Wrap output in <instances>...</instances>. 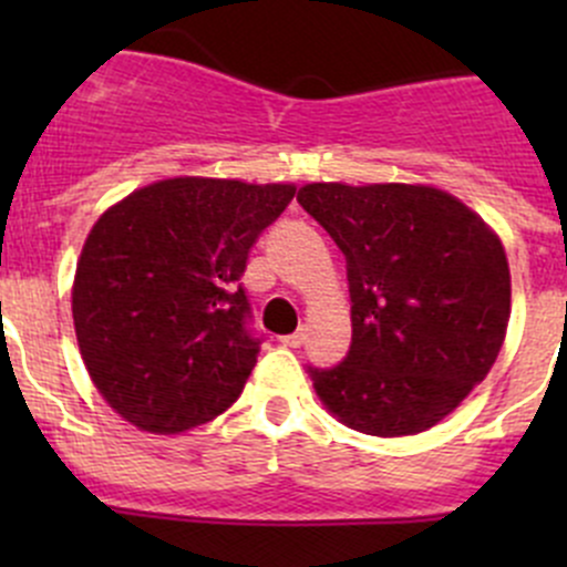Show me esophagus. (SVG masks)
Returning a JSON list of instances; mask_svg holds the SVG:
<instances>
[{
  "label": "esophagus",
  "mask_w": 567,
  "mask_h": 567,
  "mask_svg": "<svg viewBox=\"0 0 567 567\" xmlns=\"http://www.w3.org/2000/svg\"><path fill=\"white\" fill-rule=\"evenodd\" d=\"M305 340H307L305 329L293 331V334H285V337H279V342H282V346H288V348H301V346H305Z\"/></svg>",
  "instance_id": "34e87169"
}]
</instances>
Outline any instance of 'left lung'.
<instances>
[{
	"mask_svg": "<svg viewBox=\"0 0 567 567\" xmlns=\"http://www.w3.org/2000/svg\"><path fill=\"white\" fill-rule=\"evenodd\" d=\"M299 205L346 255L351 348L307 368L353 431L411 436L450 414L499 357L511 268L477 214L431 186L310 183Z\"/></svg>",
	"mask_w": 567,
	"mask_h": 567,
	"instance_id": "8db88e82",
	"label": "left lung"
}]
</instances>
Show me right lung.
Here are the masks:
<instances>
[{
	"instance_id": "obj_1",
	"label": "right lung",
	"mask_w": 567,
	"mask_h": 567,
	"mask_svg": "<svg viewBox=\"0 0 567 567\" xmlns=\"http://www.w3.org/2000/svg\"><path fill=\"white\" fill-rule=\"evenodd\" d=\"M293 194L285 183L173 177L95 221L73 323L90 379L123 420L181 433L236 403L262 342L244 268Z\"/></svg>"
}]
</instances>
